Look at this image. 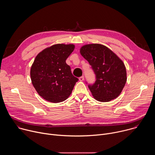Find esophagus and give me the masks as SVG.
Wrapping results in <instances>:
<instances>
[{"instance_id":"1","label":"esophagus","mask_w":155,"mask_h":155,"mask_svg":"<svg viewBox=\"0 0 155 155\" xmlns=\"http://www.w3.org/2000/svg\"><path fill=\"white\" fill-rule=\"evenodd\" d=\"M79 80H80V81H83L84 80V77H83V76L80 77L79 78Z\"/></svg>"}]
</instances>
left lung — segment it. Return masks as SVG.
I'll return each mask as SVG.
<instances>
[{"label": "left lung", "instance_id": "8db88e82", "mask_svg": "<svg viewBox=\"0 0 155 155\" xmlns=\"http://www.w3.org/2000/svg\"><path fill=\"white\" fill-rule=\"evenodd\" d=\"M80 54L91 65L96 80L88 87L94 98L108 102L117 98L126 83V70L123 62L111 50L101 44L83 46Z\"/></svg>", "mask_w": 155, "mask_h": 155}]
</instances>
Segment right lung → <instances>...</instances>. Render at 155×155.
Listing matches in <instances>:
<instances>
[{
	"mask_svg": "<svg viewBox=\"0 0 155 155\" xmlns=\"http://www.w3.org/2000/svg\"><path fill=\"white\" fill-rule=\"evenodd\" d=\"M75 48L73 44H56L40 52L31 68L32 83L44 99L58 103L67 99L78 79L65 61Z\"/></svg>",
	"mask_w": 155,
	"mask_h": 155,
	"instance_id": "right-lung-1",
	"label": "right lung"
}]
</instances>
